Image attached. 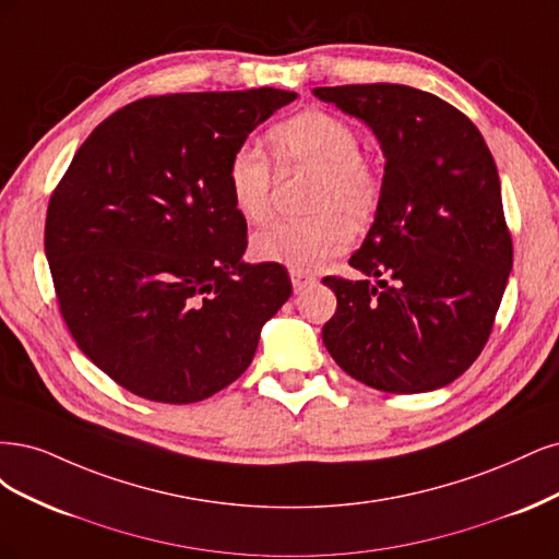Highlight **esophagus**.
Wrapping results in <instances>:
<instances>
[{"mask_svg":"<svg viewBox=\"0 0 559 559\" xmlns=\"http://www.w3.org/2000/svg\"><path fill=\"white\" fill-rule=\"evenodd\" d=\"M290 281H293L295 293H301L306 285L313 283V276H309L306 272H290Z\"/></svg>","mask_w":559,"mask_h":559,"instance_id":"obj_1","label":"esophagus"}]
</instances>
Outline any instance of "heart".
Returning <instances> with one entry per match:
<instances>
[{
  "instance_id": "heart-1",
  "label": "heart",
  "mask_w": 559,
  "mask_h": 559,
  "mask_svg": "<svg viewBox=\"0 0 559 559\" xmlns=\"http://www.w3.org/2000/svg\"><path fill=\"white\" fill-rule=\"evenodd\" d=\"M283 171L316 174L309 221H285L258 231L250 248L262 262L293 272H313L322 262L344 253L350 225H365L383 197V174L359 153V136L346 120L325 111H301L269 132ZM227 188L237 211L250 223L272 215L274 169L266 153L243 141L227 162Z\"/></svg>"
}]
</instances>
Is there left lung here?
Wrapping results in <instances>:
<instances>
[{"label":"left lung","instance_id":"8db88e82","mask_svg":"<svg viewBox=\"0 0 559 559\" xmlns=\"http://www.w3.org/2000/svg\"><path fill=\"white\" fill-rule=\"evenodd\" d=\"M362 120L385 157L373 225L350 258L362 278H322L336 313L322 344L355 381L397 394L453 383L490 336L513 266L495 159L448 102L397 83L313 87ZM390 275L393 283H368Z\"/></svg>","mask_w":559,"mask_h":559}]
</instances>
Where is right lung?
Here are the masks:
<instances>
[{"instance_id": "obj_1", "label": "right lung", "mask_w": 559, "mask_h": 559, "mask_svg": "<svg viewBox=\"0 0 559 559\" xmlns=\"http://www.w3.org/2000/svg\"><path fill=\"white\" fill-rule=\"evenodd\" d=\"M293 90L146 97L99 122L50 197L46 258L76 346L143 400L192 404L253 362L293 295L248 264L227 162Z\"/></svg>"}]
</instances>
